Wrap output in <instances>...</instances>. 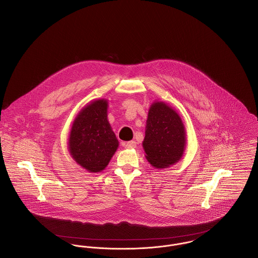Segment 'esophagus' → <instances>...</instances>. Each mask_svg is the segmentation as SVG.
Masks as SVG:
<instances>
[{"label": "esophagus", "mask_w": 258, "mask_h": 258, "mask_svg": "<svg viewBox=\"0 0 258 258\" xmlns=\"http://www.w3.org/2000/svg\"><path fill=\"white\" fill-rule=\"evenodd\" d=\"M123 146L127 149H133L136 148V142L135 141H129V142H125L123 143Z\"/></svg>", "instance_id": "1"}]
</instances>
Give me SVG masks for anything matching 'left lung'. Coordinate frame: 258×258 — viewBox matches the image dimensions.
<instances>
[{"label":"left lung","mask_w":258,"mask_h":258,"mask_svg":"<svg viewBox=\"0 0 258 258\" xmlns=\"http://www.w3.org/2000/svg\"><path fill=\"white\" fill-rule=\"evenodd\" d=\"M184 144V124L179 114L163 102L154 103L143 142L148 161L158 169L170 167L183 156Z\"/></svg>","instance_id":"left-lung-1"}]
</instances>
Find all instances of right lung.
<instances>
[{"instance_id": "1", "label": "right lung", "mask_w": 258, "mask_h": 258, "mask_svg": "<svg viewBox=\"0 0 258 258\" xmlns=\"http://www.w3.org/2000/svg\"><path fill=\"white\" fill-rule=\"evenodd\" d=\"M107 101L96 100L79 112L70 135L74 160L89 172L105 169L118 147L107 120Z\"/></svg>"}]
</instances>
